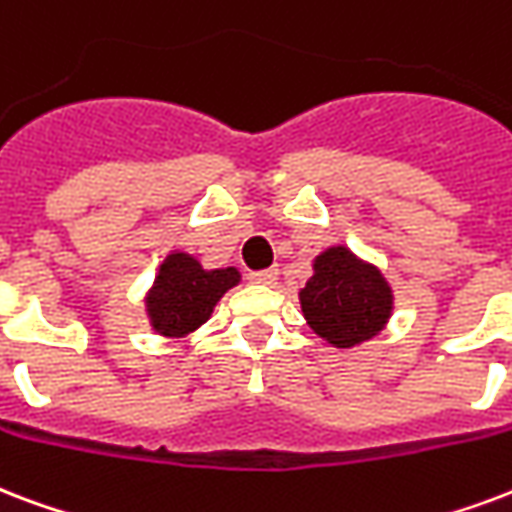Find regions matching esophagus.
I'll use <instances>...</instances> for the list:
<instances>
[{
	"label": "esophagus",
	"mask_w": 512,
	"mask_h": 512,
	"mask_svg": "<svg viewBox=\"0 0 512 512\" xmlns=\"http://www.w3.org/2000/svg\"><path fill=\"white\" fill-rule=\"evenodd\" d=\"M276 276H279V271H276V268H265V271H252V273H249V282H252V284H263V287H268V284L276 282Z\"/></svg>",
	"instance_id": "esophagus-1"
}]
</instances>
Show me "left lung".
I'll return each mask as SVG.
<instances>
[{
    "label": "left lung",
    "mask_w": 512,
    "mask_h": 512,
    "mask_svg": "<svg viewBox=\"0 0 512 512\" xmlns=\"http://www.w3.org/2000/svg\"><path fill=\"white\" fill-rule=\"evenodd\" d=\"M300 308L311 330L338 349H351L384 330L392 290L376 265L346 247H330L314 260V276L300 290Z\"/></svg>",
    "instance_id": "1"
}]
</instances>
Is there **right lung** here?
Segmentation results:
<instances>
[{"label":"right lung","mask_w":512,"mask_h":512,"mask_svg":"<svg viewBox=\"0 0 512 512\" xmlns=\"http://www.w3.org/2000/svg\"><path fill=\"white\" fill-rule=\"evenodd\" d=\"M236 268H217L204 271L195 257L185 252H171L161 263L150 295H147V314L155 333L182 338L201 327L212 317L217 300L239 284Z\"/></svg>","instance_id":"add662e5"}]
</instances>
